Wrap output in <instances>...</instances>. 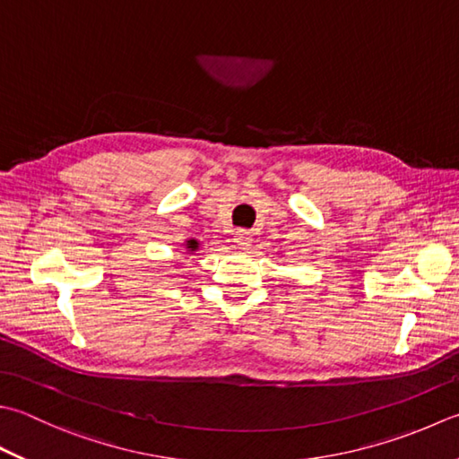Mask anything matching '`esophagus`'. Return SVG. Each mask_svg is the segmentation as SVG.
Returning a JSON list of instances; mask_svg holds the SVG:
<instances>
[{
    "instance_id": "1",
    "label": "esophagus",
    "mask_w": 459,
    "mask_h": 459,
    "mask_svg": "<svg viewBox=\"0 0 459 459\" xmlns=\"http://www.w3.org/2000/svg\"><path fill=\"white\" fill-rule=\"evenodd\" d=\"M235 242H237L238 248L247 250L250 247V242H253V235H250L248 230H238L235 235Z\"/></svg>"
}]
</instances>
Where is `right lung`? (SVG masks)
I'll return each instance as SVG.
<instances>
[{"label":"right lung","mask_w":459,"mask_h":459,"mask_svg":"<svg viewBox=\"0 0 459 459\" xmlns=\"http://www.w3.org/2000/svg\"><path fill=\"white\" fill-rule=\"evenodd\" d=\"M199 240H195V238H191V240H186L185 242V248H186V255H193V253H196V250H199Z\"/></svg>","instance_id":"1"}]
</instances>
